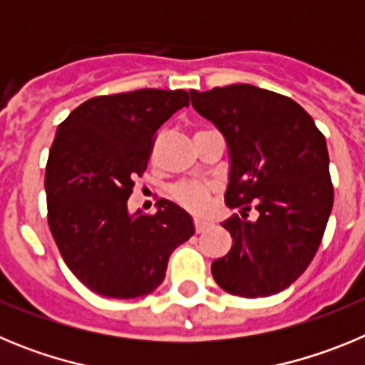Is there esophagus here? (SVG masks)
Returning <instances> with one entry per match:
<instances>
[{"label": "esophagus", "instance_id": "obj_1", "mask_svg": "<svg viewBox=\"0 0 365 365\" xmlns=\"http://www.w3.org/2000/svg\"><path fill=\"white\" fill-rule=\"evenodd\" d=\"M193 225H195V232H197V234H201V232H205L206 228L210 227V222L202 221V219H195V221H193Z\"/></svg>", "mask_w": 365, "mask_h": 365}]
</instances>
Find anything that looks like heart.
Wrapping results in <instances>:
<instances>
[{
	"instance_id": "heart-1",
	"label": "heart",
	"mask_w": 365,
	"mask_h": 365,
	"mask_svg": "<svg viewBox=\"0 0 365 365\" xmlns=\"http://www.w3.org/2000/svg\"><path fill=\"white\" fill-rule=\"evenodd\" d=\"M212 186L199 180H182L172 188V197L190 212H202L210 199Z\"/></svg>"
}]
</instances>
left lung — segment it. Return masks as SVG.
<instances>
[{"mask_svg":"<svg viewBox=\"0 0 365 365\" xmlns=\"http://www.w3.org/2000/svg\"><path fill=\"white\" fill-rule=\"evenodd\" d=\"M199 115L217 125L230 151L227 256L212 263L222 291L243 298L285 291L305 272L333 210L325 137L289 96L250 83L190 91ZM258 219L248 222L250 205Z\"/></svg>","mask_w":365,"mask_h":365,"instance_id":"left-lung-1","label":"left lung"}]
</instances>
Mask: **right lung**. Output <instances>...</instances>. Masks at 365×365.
Returning a JSON list of instances; mask_svg holds the SVG:
<instances>
[{
  "instance_id": "1",
  "label": "right lung",
  "mask_w": 365,
  "mask_h": 365,
  "mask_svg": "<svg viewBox=\"0 0 365 365\" xmlns=\"http://www.w3.org/2000/svg\"><path fill=\"white\" fill-rule=\"evenodd\" d=\"M188 104L182 89H138L86 100L58 125L45 168L47 221L66 265L96 294L153 292L173 250L195 232L166 199L151 215L128 212L157 130Z\"/></svg>"
}]
</instances>
